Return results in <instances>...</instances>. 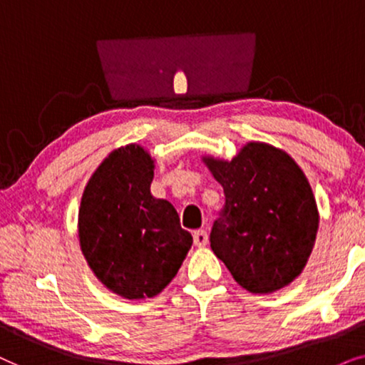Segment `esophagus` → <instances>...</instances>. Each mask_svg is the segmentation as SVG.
Listing matches in <instances>:
<instances>
[{"label":"esophagus","instance_id":"esophagus-1","mask_svg":"<svg viewBox=\"0 0 365 365\" xmlns=\"http://www.w3.org/2000/svg\"><path fill=\"white\" fill-rule=\"evenodd\" d=\"M193 242L197 247H205L208 244V233L205 230L193 232Z\"/></svg>","mask_w":365,"mask_h":365}]
</instances>
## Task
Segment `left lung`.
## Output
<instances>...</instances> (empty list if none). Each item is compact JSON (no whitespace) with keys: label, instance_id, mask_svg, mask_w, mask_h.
I'll return each instance as SVG.
<instances>
[{"label":"left lung","instance_id":"obj_1","mask_svg":"<svg viewBox=\"0 0 365 365\" xmlns=\"http://www.w3.org/2000/svg\"><path fill=\"white\" fill-rule=\"evenodd\" d=\"M223 187L225 205L213 222L210 247L235 282L272 294L302 274L319 228L307 177L294 158L250 142L232 160L203 157Z\"/></svg>","mask_w":365,"mask_h":365}]
</instances>
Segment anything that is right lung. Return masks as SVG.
<instances>
[{
	"label": "right lung",
	"mask_w": 365,
	"mask_h": 365,
	"mask_svg": "<svg viewBox=\"0 0 365 365\" xmlns=\"http://www.w3.org/2000/svg\"><path fill=\"white\" fill-rule=\"evenodd\" d=\"M153 168L140 145L113 150L86 183L78 212L90 269L106 289L130 300L162 292L193 242L172 203L150 192Z\"/></svg>",
	"instance_id": "right-lung-1"
}]
</instances>
